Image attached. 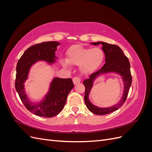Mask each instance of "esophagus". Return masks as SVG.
Listing matches in <instances>:
<instances>
[{
  "instance_id": "esophagus-1",
  "label": "esophagus",
  "mask_w": 152,
  "mask_h": 152,
  "mask_svg": "<svg viewBox=\"0 0 152 152\" xmlns=\"http://www.w3.org/2000/svg\"><path fill=\"white\" fill-rule=\"evenodd\" d=\"M80 81H81V79L79 77H75L73 78V82L75 85L80 83Z\"/></svg>"
}]
</instances>
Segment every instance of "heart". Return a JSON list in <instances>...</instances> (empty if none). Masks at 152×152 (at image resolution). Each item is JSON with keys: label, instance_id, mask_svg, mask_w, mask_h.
<instances>
[{"label": "heart", "instance_id": "b5f03b06", "mask_svg": "<svg viewBox=\"0 0 152 152\" xmlns=\"http://www.w3.org/2000/svg\"><path fill=\"white\" fill-rule=\"evenodd\" d=\"M104 54L98 48H85L81 45H72L66 51V61L73 65H80V70L86 74L94 72L102 65ZM66 65L65 63H63Z\"/></svg>", "mask_w": 152, "mask_h": 152}]
</instances>
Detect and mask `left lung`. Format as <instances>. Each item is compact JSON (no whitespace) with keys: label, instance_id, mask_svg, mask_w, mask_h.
I'll return each instance as SVG.
<instances>
[{"label":"left lung","instance_id":"left-lung-1","mask_svg":"<svg viewBox=\"0 0 152 152\" xmlns=\"http://www.w3.org/2000/svg\"><path fill=\"white\" fill-rule=\"evenodd\" d=\"M95 45L102 44V49L105 54V64L103 66L89 76V79L84 80L83 84L85 86L84 101L86 107L89 111L96 115H103L112 113L121 108L125 103L127 95L129 91L132 83V76L130 70V63L127 57L124 54L122 50L118 45L110 44L103 42L92 43ZM113 71L121 74L122 76L124 82V91L121 100L117 105L112 107L101 109L92 105L89 102L88 96L91 86L92 82L96 77L99 74L104 72Z\"/></svg>","mask_w":152,"mask_h":152}]
</instances>
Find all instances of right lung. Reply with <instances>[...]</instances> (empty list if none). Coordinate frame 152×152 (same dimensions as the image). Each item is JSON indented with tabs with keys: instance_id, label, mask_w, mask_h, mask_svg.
Wrapping results in <instances>:
<instances>
[{
	"instance_id": "obj_1",
	"label": "right lung",
	"mask_w": 152,
	"mask_h": 152,
	"mask_svg": "<svg viewBox=\"0 0 152 152\" xmlns=\"http://www.w3.org/2000/svg\"><path fill=\"white\" fill-rule=\"evenodd\" d=\"M59 43L54 41L37 44L27 49L18 61L15 88L26 109L35 115L53 117L56 115L65 106L68 94L74 86L72 79L55 78L50 84L49 93L39 103L30 102L24 90V82L27 79L30 66L40 59L49 63L54 62L55 51Z\"/></svg>"
}]
</instances>
